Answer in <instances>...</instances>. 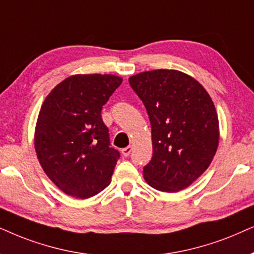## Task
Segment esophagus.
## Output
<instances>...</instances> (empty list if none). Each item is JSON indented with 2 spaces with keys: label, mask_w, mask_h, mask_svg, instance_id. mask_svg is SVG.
<instances>
[{
  "label": "esophagus",
  "mask_w": 254,
  "mask_h": 254,
  "mask_svg": "<svg viewBox=\"0 0 254 254\" xmlns=\"http://www.w3.org/2000/svg\"><path fill=\"white\" fill-rule=\"evenodd\" d=\"M131 151H132V147L127 146V147H124L123 150H122V154H123L124 157H129L130 153H131Z\"/></svg>",
  "instance_id": "esophagus-1"
}]
</instances>
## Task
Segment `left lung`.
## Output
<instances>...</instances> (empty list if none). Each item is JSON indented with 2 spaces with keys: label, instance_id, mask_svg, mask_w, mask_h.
I'll use <instances>...</instances> for the list:
<instances>
[{
  "label": "left lung",
  "instance_id": "1",
  "mask_svg": "<svg viewBox=\"0 0 254 254\" xmlns=\"http://www.w3.org/2000/svg\"><path fill=\"white\" fill-rule=\"evenodd\" d=\"M151 122L153 154L144 166L151 187L174 192L187 188L207 170L218 146L215 106L195 79L173 69L131 76Z\"/></svg>",
  "mask_w": 254,
  "mask_h": 254
}]
</instances>
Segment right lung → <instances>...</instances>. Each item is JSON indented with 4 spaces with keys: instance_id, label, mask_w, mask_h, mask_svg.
<instances>
[{
    "instance_id": "obj_1",
    "label": "right lung",
    "mask_w": 254,
    "mask_h": 254,
    "mask_svg": "<svg viewBox=\"0 0 254 254\" xmlns=\"http://www.w3.org/2000/svg\"><path fill=\"white\" fill-rule=\"evenodd\" d=\"M122 81L110 74L73 75L44 101L35 134L37 157L67 195L92 197L110 184L121 155L110 145L101 111Z\"/></svg>"
}]
</instances>
